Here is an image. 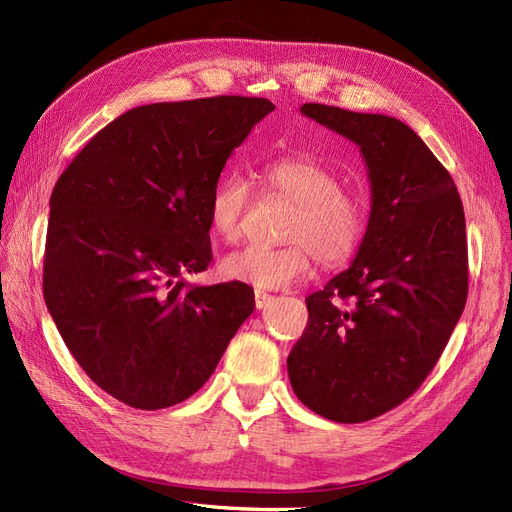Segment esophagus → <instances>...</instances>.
Segmentation results:
<instances>
[{
	"label": "esophagus",
	"mask_w": 512,
	"mask_h": 512,
	"mask_svg": "<svg viewBox=\"0 0 512 512\" xmlns=\"http://www.w3.org/2000/svg\"><path fill=\"white\" fill-rule=\"evenodd\" d=\"M274 300V296L266 294V291H255V306L257 309H266V306Z\"/></svg>",
	"instance_id": "1"
}]
</instances>
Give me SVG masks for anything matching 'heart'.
<instances>
[{"mask_svg":"<svg viewBox=\"0 0 512 512\" xmlns=\"http://www.w3.org/2000/svg\"><path fill=\"white\" fill-rule=\"evenodd\" d=\"M266 184L276 195L296 203L287 218L283 240L289 244L264 248L246 246L223 259V274L257 289H283L311 272L315 255L324 266L352 257L367 233V203L343 188L341 175L309 156L276 158L264 169ZM251 186L231 173L214 186L208 223L216 238L236 242Z\"/></svg>","mask_w":512,"mask_h":512,"instance_id":"heart-1","label":"heart"}]
</instances>
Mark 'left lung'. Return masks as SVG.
<instances>
[{"label": "left lung", "mask_w": 512, "mask_h": 512, "mask_svg": "<svg viewBox=\"0 0 512 512\" xmlns=\"http://www.w3.org/2000/svg\"><path fill=\"white\" fill-rule=\"evenodd\" d=\"M300 113L358 145L371 214L352 266L306 298L289 382L315 414L367 422L418 390L463 313V206L450 173L401 120L317 102Z\"/></svg>", "instance_id": "left-lung-1"}]
</instances>
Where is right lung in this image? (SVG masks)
I'll return each instance as SVG.
<instances>
[{
	"mask_svg": "<svg viewBox=\"0 0 512 512\" xmlns=\"http://www.w3.org/2000/svg\"><path fill=\"white\" fill-rule=\"evenodd\" d=\"M274 111L214 96L135 107L96 133L51 193L42 291L92 382L135 410L195 394L255 309L212 261L208 203L231 152Z\"/></svg>",
	"mask_w": 512,
	"mask_h": 512,
	"instance_id": "1",
	"label": "right lung"
}]
</instances>
